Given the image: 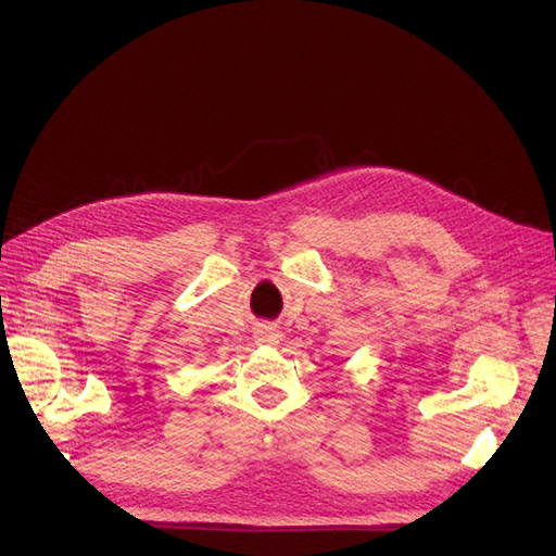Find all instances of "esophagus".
<instances>
[{
  "mask_svg": "<svg viewBox=\"0 0 556 556\" xmlns=\"http://www.w3.org/2000/svg\"><path fill=\"white\" fill-rule=\"evenodd\" d=\"M255 339H257V343H264V345H274V343H278L280 333H278L274 327H260V329L255 331Z\"/></svg>",
  "mask_w": 556,
  "mask_h": 556,
  "instance_id": "obj_1",
  "label": "esophagus"
}]
</instances>
